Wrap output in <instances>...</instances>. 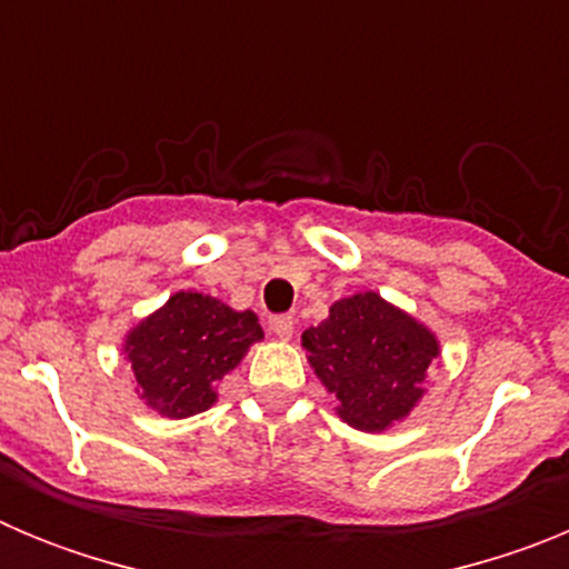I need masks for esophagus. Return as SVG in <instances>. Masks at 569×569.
Instances as JSON below:
<instances>
[{
	"mask_svg": "<svg viewBox=\"0 0 569 569\" xmlns=\"http://www.w3.org/2000/svg\"><path fill=\"white\" fill-rule=\"evenodd\" d=\"M293 316L290 313H276V316H270V330H273L276 336H279V339H290V336H293Z\"/></svg>",
	"mask_w": 569,
	"mask_h": 569,
	"instance_id": "1",
	"label": "esophagus"
}]
</instances>
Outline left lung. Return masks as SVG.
<instances>
[{"mask_svg":"<svg viewBox=\"0 0 569 569\" xmlns=\"http://www.w3.org/2000/svg\"><path fill=\"white\" fill-rule=\"evenodd\" d=\"M301 345L339 401L341 419L367 433L413 410L427 367L439 356L430 330L376 293L336 301L319 328L305 330Z\"/></svg>","mask_w":569,"mask_h":569,"instance_id":"left-lung-1","label":"left lung"}]
</instances>
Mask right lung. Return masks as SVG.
<instances>
[{
  "label": "right lung",
  "instance_id": "add662e5",
  "mask_svg": "<svg viewBox=\"0 0 569 569\" xmlns=\"http://www.w3.org/2000/svg\"><path fill=\"white\" fill-rule=\"evenodd\" d=\"M261 336L250 310L236 313L210 296L176 293L128 336L136 393L168 419L202 413L216 401V381Z\"/></svg>",
  "mask_w": 569,
  "mask_h": 569
}]
</instances>
